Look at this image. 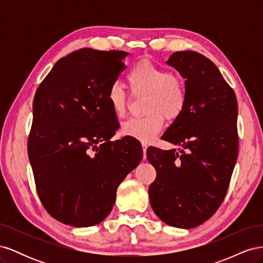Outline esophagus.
<instances>
[{
	"mask_svg": "<svg viewBox=\"0 0 263 263\" xmlns=\"http://www.w3.org/2000/svg\"><path fill=\"white\" fill-rule=\"evenodd\" d=\"M141 147H142V151H144V159H146V151L148 148V144L147 142H141Z\"/></svg>",
	"mask_w": 263,
	"mask_h": 263,
	"instance_id": "obj_1",
	"label": "esophagus"
}]
</instances>
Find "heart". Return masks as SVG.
Listing matches in <instances>:
<instances>
[{
  "instance_id": "obj_1",
  "label": "heart",
  "mask_w": 263,
  "mask_h": 263,
  "mask_svg": "<svg viewBox=\"0 0 263 263\" xmlns=\"http://www.w3.org/2000/svg\"><path fill=\"white\" fill-rule=\"evenodd\" d=\"M130 89L134 93L145 92V116L132 117L122 125V133L141 141H149L162 129L164 118H178L186 104V91L181 78L170 73L168 70L142 60L135 65L127 74ZM110 108L117 116L126 112V93L119 83H113L107 92Z\"/></svg>"
}]
</instances>
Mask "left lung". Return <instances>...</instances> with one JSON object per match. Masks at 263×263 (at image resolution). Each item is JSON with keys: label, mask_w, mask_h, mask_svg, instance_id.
Instances as JSON below:
<instances>
[{"label": "left lung", "mask_w": 263, "mask_h": 263, "mask_svg": "<svg viewBox=\"0 0 263 263\" xmlns=\"http://www.w3.org/2000/svg\"><path fill=\"white\" fill-rule=\"evenodd\" d=\"M166 65L185 79L186 104L162 139L180 149H147L157 177L149 200L169 226H200L218 210L238 157V106L234 90L205 55L177 51Z\"/></svg>", "instance_id": "left-lung-1"}]
</instances>
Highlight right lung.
<instances>
[{
    "mask_svg": "<svg viewBox=\"0 0 263 263\" xmlns=\"http://www.w3.org/2000/svg\"><path fill=\"white\" fill-rule=\"evenodd\" d=\"M128 54L76 50L57 61L36 91L28 158L44 208L66 225L104 220L118 185L142 159L136 138L109 140L119 124L107 92Z\"/></svg>",
    "mask_w": 263,
    "mask_h": 263,
    "instance_id": "obj_1",
    "label": "right lung"
}]
</instances>
